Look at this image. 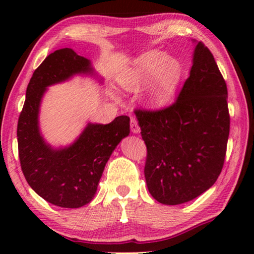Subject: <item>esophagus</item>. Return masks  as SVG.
<instances>
[{
	"instance_id": "1",
	"label": "esophagus",
	"mask_w": 254,
	"mask_h": 254,
	"mask_svg": "<svg viewBox=\"0 0 254 254\" xmlns=\"http://www.w3.org/2000/svg\"><path fill=\"white\" fill-rule=\"evenodd\" d=\"M130 130H131V133H134V134L140 133V127H138L137 121L135 118H131L130 119Z\"/></svg>"
}]
</instances>
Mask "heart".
Wrapping results in <instances>:
<instances>
[{"mask_svg": "<svg viewBox=\"0 0 254 254\" xmlns=\"http://www.w3.org/2000/svg\"><path fill=\"white\" fill-rule=\"evenodd\" d=\"M183 78V65L178 59L154 50L140 55L123 71L119 83L126 90H140L145 85L144 105L162 109L175 97Z\"/></svg>", "mask_w": 254, "mask_h": 254, "instance_id": "b5f03b06", "label": "heart"}]
</instances>
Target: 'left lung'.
Listing matches in <instances>:
<instances>
[{
	"label": "left lung",
	"instance_id": "8db88e82",
	"mask_svg": "<svg viewBox=\"0 0 254 254\" xmlns=\"http://www.w3.org/2000/svg\"><path fill=\"white\" fill-rule=\"evenodd\" d=\"M193 41V64L178 99L161 111H135L147 145L149 193L169 206L189 202L214 185L230 130L223 76L210 51Z\"/></svg>",
	"mask_w": 254,
	"mask_h": 254
}]
</instances>
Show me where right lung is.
<instances>
[{"mask_svg":"<svg viewBox=\"0 0 254 254\" xmlns=\"http://www.w3.org/2000/svg\"><path fill=\"white\" fill-rule=\"evenodd\" d=\"M91 61L71 48L48 55L34 70L17 126L18 154L26 182L38 195L54 206L79 208L97 192L104 168L120 141L129 135V118L112 123H88L71 144L54 148L45 141L39 127L40 104L51 85L75 75H93Z\"/></svg>","mask_w":254,"mask_h":254,"instance_id":"add662e5","label":"right lung"}]
</instances>
